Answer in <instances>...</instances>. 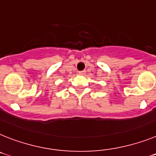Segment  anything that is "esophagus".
I'll return each instance as SVG.
<instances>
[{
	"instance_id": "obj_1",
	"label": "esophagus",
	"mask_w": 156,
	"mask_h": 156,
	"mask_svg": "<svg viewBox=\"0 0 156 156\" xmlns=\"http://www.w3.org/2000/svg\"><path fill=\"white\" fill-rule=\"evenodd\" d=\"M85 71H80L79 72V75H84Z\"/></svg>"
}]
</instances>
